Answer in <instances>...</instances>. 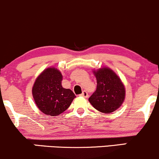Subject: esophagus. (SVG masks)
<instances>
[{
  "instance_id": "obj_1",
  "label": "esophagus",
  "mask_w": 159,
  "mask_h": 159,
  "mask_svg": "<svg viewBox=\"0 0 159 159\" xmlns=\"http://www.w3.org/2000/svg\"><path fill=\"white\" fill-rule=\"evenodd\" d=\"M81 96H83V97L87 98V96H88V93H87V91H86V90H84L83 92H82V93L81 94Z\"/></svg>"
}]
</instances>
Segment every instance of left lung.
Returning a JSON list of instances; mask_svg holds the SVG:
<instances>
[{"label":"left lung","mask_w":159,"mask_h":159,"mask_svg":"<svg viewBox=\"0 0 159 159\" xmlns=\"http://www.w3.org/2000/svg\"><path fill=\"white\" fill-rule=\"evenodd\" d=\"M97 81L96 90L89 102L100 112L111 114L121 106L125 98V87L120 79L108 68L94 72Z\"/></svg>","instance_id":"left-lung-1"}]
</instances>
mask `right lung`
Instances as JSON below:
<instances>
[{
  "instance_id": "1",
  "label": "right lung",
  "mask_w": 159,
  "mask_h": 159,
  "mask_svg": "<svg viewBox=\"0 0 159 159\" xmlns=\"http://www.w3.org/2000/svg\"><path fill=\"white\" fill-rule=\"evenodd\" d=\"M62 75L55 68H48L36 80L32 93L38 108L45 114L57 116L64 112L75 98L69 89L62 87Z\"/></svg>"
}]
</instances>
